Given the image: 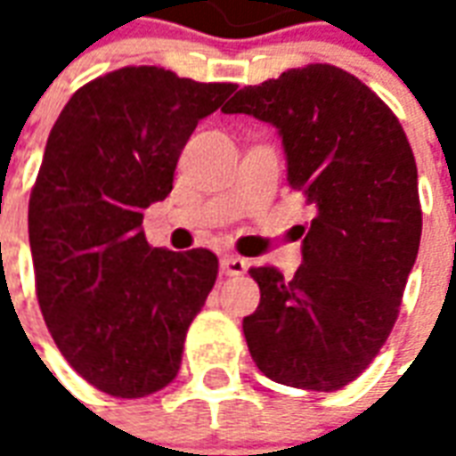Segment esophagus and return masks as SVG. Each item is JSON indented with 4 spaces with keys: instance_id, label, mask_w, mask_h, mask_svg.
I'll list each match as a JSON object with an SVG mask.
<instances>
[{
    "instance_id": "1",
    "label": "esophagus",
    "mask_w": 456,
    "mask_h": 456,
    "mask_svg": "<svg viewBox=\"0 0 456 456\" xmlns=\"http://www.w3.org/2000/svg\"><path fill=\"white\" fill-rule=\"evenodd\" d=\"M247 261L241 256H234V254H227V256H222V261H219V271L224 276H241V273H247Z\"/></svg>"
}]
</instances>
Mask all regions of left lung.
I'll return each instance as SVG.
<instances>
[{
	"label": "left lung",
	"instance_id": "8db88e82",
	"mask_svg": "<svg viewBox=\"0 0 456 456\" xmlns=\"http://www.w3.org/2000/svg\"><path fill=\"white\" fill-rule=\"evenodd\" d=\"M224 112L276 126L288 183L315 208L296 276L248 271L261 288L256 313L244 317L251 359L271 381L339 391L391 335L420 247L408 136L371 87L330 63L248 85Z\"/></svg>",
	"mask_w": 456,
	"mask_h": 456
}]
</instances>
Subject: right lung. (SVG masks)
<instances>
[{
    "label": "right lung",
    "mask_w": 456,
    "mask_h": 456,
    "mask_svg": "<svg viewBox=\"0 0 456 456\" xmlns=\"http://www.w3.org/2000/svg\"><path fill=\"white\" fill-rule=\"evenodd\" d=\"M237 90L156 65L94 77L68 100L28 198L36 296L65 362L114 398L178 376L183 344L219 261L153 248L143 209L168 198L198 121Z\"/></svg>",
    "instance_id": "1"
}]
</instances>
